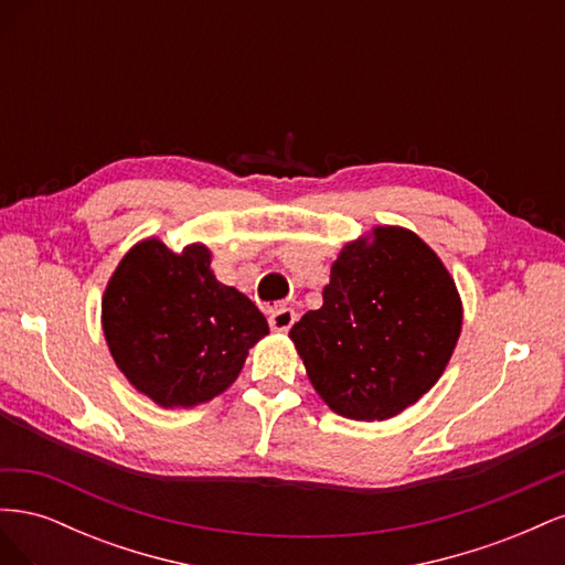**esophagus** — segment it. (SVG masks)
Masks as SVG:
<instances>
[{
	"instance_id": "34e87169",
	"label": "esophagus",
	"mask_w": 565,
	"mask_h": 565,
	"mask_svg": "<svg viewBox=\"0 0 565 565\" xmlns=\"http://www.w3.org/2000/svg\"><path fill=\"white\" fill-rule=\"evenodd\" d=\"M295 320H297V313L292 309H287V306H276L268 316V324L273 332H287L295 324Z\"/></svg>"
}]
</instances>
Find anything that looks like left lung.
<instances>
[{
  "instance_id": "left-lung-1",
  "label": "left lung",
  "mask_w": 565,
  "mask_h": 565,
  "mask_svg": "<svg viewBox=\"0 0 565 565\" xmlns=\"http://www.w3.org/2000/svg\"><path fill=\"white\" fill-rule=\"evenodd\" d=\"M461 297L440 256L403 226H374L341 247L289 339L332 413L384 422L446 372L461 332Z\"/></svg>"
}]
</instances>
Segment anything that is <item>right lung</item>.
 I'll list each match as a JSON object with an SVG mask.
<instances>
[{
	"label": "right lung",
	"mask_w": 565,
	"mask_h": 565,
	"mask_svg": "<svg viewBox=\"0 0 565 565\" xmlns=\"http://www.w3.org/2000/svg\"><path fill=\"white\" fill-rule=\"evenodd\" d=\"M106 344L127 382L160 407L221 396L268 334L262 311L221 285L207 245L181 252L150 235L117 264L100 299Z\"/></svg>",
	"instance_id": "right-lung-1"
}]
</instances>
